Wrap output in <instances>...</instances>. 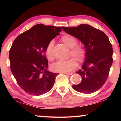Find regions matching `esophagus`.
Segmentation results:
<instances>
[{"instance_id": "1", "label": "esophagus", "mask_w": 121, "mask_h": 121, "mask_svg": "<svg viewBox=\"0 0 121 121\" xmlns=\"http://www.w3.org/2000/svg\"><path fill=\"white\" fill-rule=\"evenodd\" d=\"M64 74H67V75H72L73 74V73L72 72H69V73H64Z\"/></svg>"}]
</instances>
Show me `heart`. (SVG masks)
<instances>
[{
    "label": "heart",
    "mask_w": 121,
    "mask_h": 121,
    "mask_svg": "<svg viewBox=\"0 0 121 121\" xmlns=\"http://www.w3.org/2000/svg\"><path fill=\"white\" fill-rule=\"evenodd\" d=\"M60 41L66 46L70 48V55L75 57L78 61L82 63L85 60L86 56V51L85 47L81 45H77L78 39L74 36L69 34H65L60 37ZM53 43L50 42L48 44L45 51L46 57L48 60H52L54 58L53 53ZM78 65L76 59L74 58H70L67 60H59L51 66L53 71L59 73H65L73 70Z\"/></svg>",
    "instance_id": "obj_1"
}]
</instances>
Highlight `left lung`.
I'll return each mask as SVG.
<instances>
[{"label":"left lung","mask_w":121,"mask_h":121,"mask_svg":"<svg viewBox=\"0 0 121 121\" xmlns=\"http://www.w3.org/2000/svg\"><path fill=\"white\" fill-rule=\"evenodd\" d=\"M62 29L79 39L86 51L85 62L77 72L82 81L78 85H73V88L85 94L96 91L105 83L113 62V49L108 37L103 31L86 24Z\"/></svg>","instance_id":"obj_1"}]
</instances>
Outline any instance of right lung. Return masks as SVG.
Segmentation results:
<instances>
[{"label":"right lung","mask_w":121,"mask_h":121,"mask_svg":"<svg viewBox=\"0 0 121 121\" xmlns=\"http://www.w3.org/2000/svg\"><path fill=\"white\" fill-rule=\"evenodd\" d=\"M62 29L37 24L16 38L10 49V69L19 85L30 95L47 93L53 86L57 73L47 70L48 44Z\"/></svg>","instance_id":"1"}]
</instances>
